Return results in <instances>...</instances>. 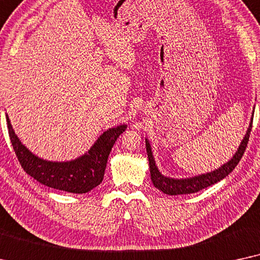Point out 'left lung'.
<instances>
[{
	"instance_id": "8db88e82",
	"label": "left lung",
	"mask_w": 260,
	"mask_h": 260,
	"mask_svg": "<svg viewBox=\"0 0 260 260\" xmlns=\"http://www.w3.org/2000/svg\"><path fill=\"white\" fill-rule=\"evenodd\" d=\"M252 121H253V117H251V122L246 131V134H245L244 139L241 140L240 145H239V148L235 151L234 155L230 160L224 162L223 165H221L216 170L188 178H172L162 175L159 171L158 166L155 165V160L153 153H152V148L150 143H148V139H145L148 155V164H150L151 181L153 183V185L158 190L166 193V195H186V193H193L205 188H208V186L215 184V183L220 182L221 179L227 177L234 170V168L238 165V162L240 161V159L243 158V154L245 153V150H246L248 143V138H250V133L252 129Z\"/></svg>"
}]
</instances>
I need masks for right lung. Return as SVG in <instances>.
Listing matches in <instances>:
<instances>
[{
    "mask_svg": "<svg viewBox=\"0 0 260 260\" xmlns=\"http://www.w3.org/2000/svg\"><path fill=\"white\" fill-rule=\"evenodd\" d=\"M6 117L10 141L23 170L41 184L72 193L89 192L101 184L112 147L127 128L123 123L105 131L81 157L68 161H52L32 153L14 132L8 115Z\"/></svg>",
    "mask_w": 260,
    "mask_h": 260,
    "instance_id": "add662e5",
    "label": "right lung"
}]
</instances>
